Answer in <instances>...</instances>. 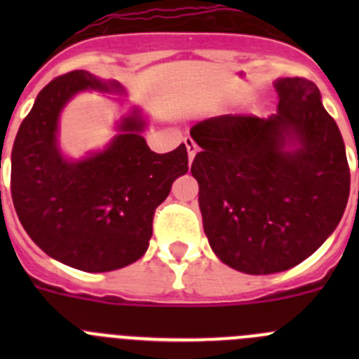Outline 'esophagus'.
I'll list each match as a JSON object with an SVG mask.
<instances>
[{
	"mask_svg": "<svg viewBox=\"0 0 359 359\" xmlns=\"http://www.w3.org/2000/svg\"><path fill=\"white\" fill-rule=\"evenodd\" d=\"M185 145H187V152H189V161L192 163L196 152H198V144H196L192 138H185Z\"/></svg>",
	"mask_w": 359,
	"mask_h": 359,
	"instance_id": "34e87169",
	"label": "esophagus"
}]
</instances>
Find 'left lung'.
Returning a JSON list of instances; mask_svg holds the SVG:
<instances>
[{
    "mask_svg": "<svg viewBox=\"0 0 359 359\" xmlns=\"http://www.w3.org/2000/svg\"><path fill=\"white\" fill-rule=\"evenodd\" d=\"M275 88L278 109L268 118L221 115L190 129L201 147L190 172L208 243L250 275L286 271L313 255L340 223L351 190L344 138L315 82L287 77Z\"/></svg>",
    "mask_w": 359,
    "mask_h": 359,
    "instance_id": "8db88e82",
    "label": "left lung"
}]
</instances>
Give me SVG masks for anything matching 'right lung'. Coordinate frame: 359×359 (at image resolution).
<instances>
[{
    "mask_svg": "<svg viewBox=\"0 0 359 359\" xmlns=\"http://www.w3.org/2000/svg\"><path fill=\"white\" fill-rule=\"evenodd\" d=\"M118 90L84 69L53 79L37 95L12 147L11 192L30 239L55 261L100 273L138 261L149 248L154 212L174 180L189 170L185 144L156 154L145 144L138 115L102 152L62 160L57 118L79 91Z\"/></svg>",
    "mask_w": 359,
    "mask_h": 359,
    "instance_id": "obj_1",
    "label": "right lung"
}]
</instances>
